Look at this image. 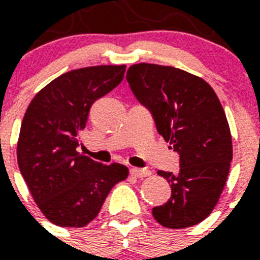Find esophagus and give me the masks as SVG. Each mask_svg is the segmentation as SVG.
<instances>
[{
	"instance_id": "1",
	"label": "esophagus",
	"mask_w": 260,
	"mask_h": 260,
	"mask_svg": "<svg viewBox=\"0 0 260 260\" xmlns=\"http://www.w3.org/2000/svg\"><path fill=\"white\" fill-rule=\"evenodd\" d=\"M131 174L136 178H144L150 177L151 171L147 170V169H132V170H131Z\"/></svg>"
}]
</instances>
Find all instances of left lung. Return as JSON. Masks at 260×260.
<instances>
[{"mask_svg":"<svg viewBox=\"0 0 260 260\" xmlns=\"http://www.w3.org/2000/svg\"><path fill=\"white\" fill-rule=\"evenodd\" d=\"M126 81L152 113L159 135L179 154L177 175L158 171L170 183L171 197L152 216L170 230L196 225L217 205L234 155L217 94L197 75L151 63L131 66Z\"/></svg>","mask_w":260,"mask_h":260,"instance_id":"1","label":"left lung"}]
</instances>
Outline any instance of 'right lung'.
<instances>
[{"instance_id": "obj_1", "label": "right lung", "mask_w": 260, "mask_h": 260, "mask_svg": "<svg viewBox=\"0 0 260 260\" xmlns=\"http://www.w3.org/2000/svg\"><path fill=\"white\" fill-rule=\"evenodd\" d=\"M124 73L125 64L69 71L43 87L26 108L18 167L40 212L55 225H87L112 187L129 174L124 165L106 166L77 151L91 105L117 86Z\"/></svg>"}]
</instances>
